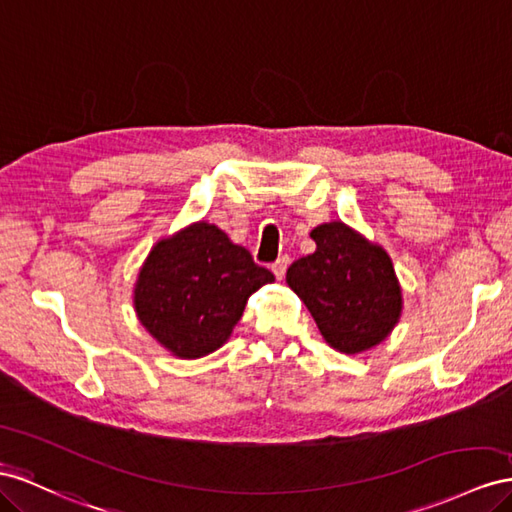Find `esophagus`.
Listing matches in <instances>:
<instances>
[{
  "label": "esophagus",
  "mask_w": 512,
  "mask_h": 512,
  "mask_svg": "<svg viewBox=\"0 0 512 512\" xmlns=\"http://www.w3.org/2000/svg\"><path fill=\"white\" fill-rule=\"evenodd\" d=\"M288 265H290V258H288V256H280L278 260H275L273 265H271V271H273L275 278L282 280V278H284V273H286V269H288Z\"/></svg>",
  "instance_id": "esophagus-1"
}]
</instances>
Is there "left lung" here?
Segmentation results:
<instances>
[{"label":"left lung","mask_w":512,"mask_h":512,"mask_svg":"<svg viewBox=\"0 0 512 512\" xmlns=\"http://www.w3.org/2000/svg\"><path fill=\"white\" fill-rule=\"evenodd\" d=\"M314 254L295 260L286 284L306 303L331 349L357 355L392 334L403 314V288L390 254L344 222L310 232Z\"/></svg>","instance_id":"obj_1"}]
</instances>
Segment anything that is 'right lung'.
<instances>
[{
    "instance_id": "obj_1",
    "label": "right lung",
    "mask_w": 512,
    "mask_h": 512,
    "mask_svg": "<svg viewBox=\"0 0 512 512\" xmlns=\"http://www.w3.org/2000/svg\"><path fill=\"white\" fill-rule=\"evenodd\" d=\"M273 280L243 245L202 219L153 245L137 273L133 308L170 355L198 359L224 347L247 299Z\"/></svg>"
}]
</instances>
